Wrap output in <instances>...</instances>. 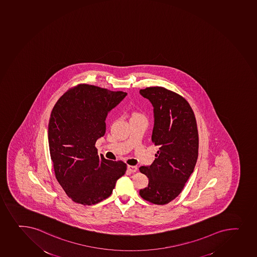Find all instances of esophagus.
Wrapping results in <instances>:
<instances>
[{"label": "esophagus", "mask_w": 257, "mask_h": 257, "mask_svg": "<svg viewBox=\"0 0 257 257\" xmlns=\"http://www.w3.org/2000/svg\"><path fill=\"white\" fill-rule=\"evenodd\" d=\"M127 170L130 171V173H136L138 170V168L135 167V166L128 165L127 167Z\"/></svg>", "instance_id": "obj_1"}]
</instances>
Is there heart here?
Segmentation results:
<instances>
[{
    "instance_id": "obj_1",
    "label": "heart",
    "mask_w": 257,
    "mask_h": 257,
    "mask_svg": "<svg viewBox=\"0 0 257 257\" xmlns=\"http://www.w3.org/2000/svg\"><path fill=\"white\" fill-rule=\"evenodd\" d=\"M141 116V114L137 113V112H135V113H133L132 117H135V116ZM132 117H131V118H132Z\"/></svg>"
}]
</instances>
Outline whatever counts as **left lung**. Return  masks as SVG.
I'll return each instance as SVG.
<instances>
[{
	"label": "left lung",
	"mask_w": 257,
	"mask_h": 257,
	"mask_svg": "<svg viewBox=\"0 0 257 257\" xmlns=\"http://www.w3.org/2000/svg\"><path fill=\"white\" fill-rule=\"evenodd\" d=\"M154 111L152 141L158 151L151 166H142L148 186L140 190L144 200L166 205L181 193L197 162L199 136L195 114L181 95L163 87L140 90Z\"/></svg>",
	"instance_id": "1"
}]
</instances>
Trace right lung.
Returning <instances> with one entry per match:
<instances>
[{
    "instance_id": "right-lung-1",
    "label": "right lung",
    "mask_w": 257,
    "mask_h": 257,
    "mask_svg": "<svg viewBox=\"0 0 257 257\" xmlns=\"http://www.w3.org/2000/svg\"><path fill=\"white\" fill-rule=\"evenodd\" d=\"M126 92L78 84L65 92L52 109L48 125L55 175L74 202L92 205L108 198L127 165L98 156L95 142L105 133L109 111Z\"/></svg>"
}]
</instances>
